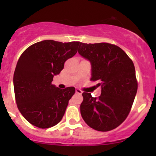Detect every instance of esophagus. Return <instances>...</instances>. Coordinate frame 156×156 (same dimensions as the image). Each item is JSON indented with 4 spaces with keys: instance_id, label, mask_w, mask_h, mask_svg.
I'll return each mask as SVG.
<instances>
[{
    "instance_id": "1",
    "label": "esophagus",
    "mask_w": 156,
    "mask_h": 156,
    "mask_svg": "<svg viewBox=\"0 0 156 156\" xmlns=\"http://www.w3.org/2000/svg\"><path fill=\"white\" fill-rule=\"evenodd\" d=\"M76 93L78 94H82V91L80 90V89H76Z\"/></svg>"
}]
</instances>
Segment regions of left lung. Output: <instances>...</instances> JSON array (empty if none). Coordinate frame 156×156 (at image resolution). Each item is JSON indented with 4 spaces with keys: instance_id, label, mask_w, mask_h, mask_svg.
Here are the masks:
<instances>
[{
    "instance_id": "8db88e82",
    "label": "left lung",
    "mask_w": 156,
    "mask_h": 156,
    "mask_svg": "<svg viewBox=\"0 0 156 156\" xmlns=\"http://www.w3.org/2000/svg\"><path fill=\"white\" fill-rule=\"evenodd\" d=\"M78 52L91 64V81L101 87V96L82 94L81 114L89 126L108 131L121 125L131 109L138 89L133 61L115 44L80 42Z\"/></svg>"
}]
</instances>
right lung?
Listing matches in <instances>:
<instances>
[{
    "label": "right lung",
    "instance_id": "obj_1",
    "mask_svg": "<svg viewBox=\"0 0 156 156\" xmlns=\"http://www.w3.org/2000/svg\"><path fill=\"white\" fill-rule=\"evenodd\" d=\"M80 44L43 40L20 55L13 75L15 97L21 114L32 125L48 129L62 119L75 88L60 89L52 82L65 62L77 52Z\"/></svg>",
    "mask_w": 156,
    "mask_h": 156
}]
</instances>
